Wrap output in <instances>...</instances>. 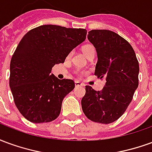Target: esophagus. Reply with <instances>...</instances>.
I'll list each match as a JSON object with an SVG mask.
<instances>
[{"mask_svg": "<svg viewBox=\"0 0 152 152\" xmlns=\"http://www.w3.org/2000/svg\"><path fill=\"white\" fill-rule=\"evenodd\" d=\"M75 86H76V87H80V86H83L84 85H83L82 83H80V81H75Z\"/></svg>", "mask_w": 152, "mask_h": 152, "instance_id": "obj_1", "label": "esophagus"}]
</instances>
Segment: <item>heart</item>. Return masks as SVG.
Instances as JSON below:
<instances>
[{"label":"heart","mask_w":152,"mask_h":152,"mask_svg":"<svg viewBox=\"0 0 152 152\" xmlns=\"http://www.w3.org/2000/svg\"><path fill=\"white\" fill-rule=\"evenodd\" d=\"M82 52L86 57H88L92 53H95V49L91 45H86L82 47Z\"/></svg>","instance_id":"b5f03b06"}]
</instances>
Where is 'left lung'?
<instances>
[{
	"label": "left lung",
	"instance_id": "8db88e82",
	"mask_svg": "<svg viewBox=\"0 0 152 152\" xmlns=\"http://www.w3.org/2000/svg\"><path fill=\"white\" fill-rule=\"evenodd\" d=\"M88 40L96 49L94 75L105 78L102 91L86 86L83 112L94 122L110 124L124 114L138 86L139 65L131 45L109 30L89 31Z\"/></svg>",
	"mask_w": 152,
	"mask_h": 152
}]
</instances>
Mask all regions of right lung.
I'll list each match as a JSON object with an SVG mask.
<instances>
[{"mask_svg": "<svg viewBox=\"0 0 152 152\" xmlns=\"http://www.w3.org/2000/svg\"><path fill=\"white\" fill-rule=\"evenodd\" d=\"M82 28L42 25L24 35L10 61V88L19 112L32 123L54 121L62 102L74 88L72 80H59L51 70L86 39Z\"/></svg>", "mask_w": 152, "mask_h": 152, "instance_id": "add662e5", "label": "right lung"}]
</instances>
